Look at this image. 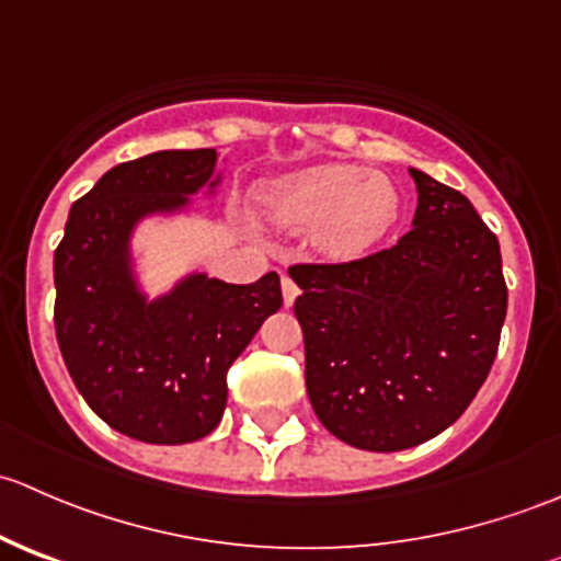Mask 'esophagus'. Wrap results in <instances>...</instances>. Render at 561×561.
<instances>
[{
    "label": "esophagus",
    "mask_w": 561,
    "mask_h": 561,
    "mask_svg": "<svg viewBox=\"0 0 561 561\" xmlns=\"http://www.w3.org/2000/svg\"><path fill=\"white\" fill-rule=\"evenodd\" d=\"M298 285L290 279V276H282V298H285V307H293L298 298Z\"/></svg>",
    "instance_id": "1"
}]
</instances>
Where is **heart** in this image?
<instances>
[{
    "label": "heart",
    "mask_w": 561,
    "mask_h": 561,
    "mask_svg": "<svg viewBox=\"0 0 561 561\" xmlns=\"http://www.w3.org/2000/svg\"><path fill=\"white\" fill-rule=\"evenodd\" d=\"M265 214L290 228H317V247L355 257L388 233L399 217V192L358 165H314L271 181L260 195Z\"/></svg>",
    "instance_id": "heart-1"
}]
</instances>
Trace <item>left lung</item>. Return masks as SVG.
<instances>
[{"label":"left lung","instance_id":"1","mask_svg":"<svg viewBox=\"0 0 561 561\" xmlns=\"http://www.w3.org/2000/svg\"><path fill=\"white\" fill-rule=\"evenodd\" d=\"M410 175L415 219L393 247L290 268L309 401L333 437L375 454L415 448L461 417L507 312L496 236L461 192Z\"/></svg>","mask_w":561,"mask_h":561}]
</instances>
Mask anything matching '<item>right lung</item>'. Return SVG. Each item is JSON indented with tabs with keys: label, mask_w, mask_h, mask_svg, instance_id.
I'll use <instances>...</instances> for the list:
<instances>
[{
	"label": "right lung",
	"mask_w": 561,
	"mask_h": 561,
	"mask_svg": "<svg viewBox=\"0 0 561 561\" xmlns=\"http://www.w3.org/2000/svg\"><path fill=\"white\" fill-rule=\"evenodd\" d=\"M217 151H154L111 168L72 203L54 254L56 342L87 404L149 445L206 437L228 404V369L282 307L279 274L228 285L190 274L149 301L133 271L135 225L219 184Z\"/></svg>",
	"instance_id": "right-lung-1"
}]
</instances>
